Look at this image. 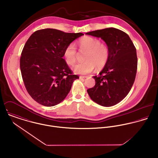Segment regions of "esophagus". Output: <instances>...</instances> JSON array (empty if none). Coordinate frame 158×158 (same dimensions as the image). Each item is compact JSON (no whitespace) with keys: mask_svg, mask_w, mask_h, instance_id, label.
Here are the masks:
<instances>
[{"mask_svg":"<svg viewBox=\"0 0 158 158\" xmlns=\"http://www.w3.org/2000/svg\"><path fill=\"white\" fill-rule=\"evenodd\" d=\"M87 77L86 76H83V75H80V79H83V78H86Z\"/></svg>","mask_w":158,"mask_h":158,"instance_id":"obj_1","label":"esophagus"}]
</instances>
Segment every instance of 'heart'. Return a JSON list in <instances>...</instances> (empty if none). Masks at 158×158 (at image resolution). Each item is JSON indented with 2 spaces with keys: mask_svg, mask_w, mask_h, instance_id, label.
I'll use <instances>...</instances> for the list:
<instances>
[{
  "mask_svg": "<svg viewBox=\"0 0 158 158\" xmlns=\"http://www.w3.org/2000/svg\"><path fill=\"white\" fill-rule=\"evenodd\" d=\"M80 52H86L84 56V62L78 63L73 67L74 72L78 74H88L94 69H100L107 64L110 58L108 46L102 43L101 41L95 37L84 36L77 43ZM77 50L75 45L70 43L64 51V56L66 63L73 65L77 58Z\"/></svg>",
  "mask_w": 158,
  "mask_h": 158,
  "instance_id": "b5f03b06",
  "label": "heart"
}]
</instances>
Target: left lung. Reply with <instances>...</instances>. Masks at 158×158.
Returning <instances> with one entry per match:
<instances>
[{"label":"left lung","instance_id":"left-lung-1","mask_svg":"<svg viewBox=\"0 0 158 158\" xmlns=\"http://www.w3.org/2000/svg\"><path fill=\"white\" fill-rule=\"evenodd\" d=\"M101 38L110 49V58L98 76H94L95 86L87 90L90 98L103 106H111L129 93L135 80L137 67L136 48L124 31L107 28L88 32Z\"/></svg>","mask_w":158,"mask_h":158}]
</instances>
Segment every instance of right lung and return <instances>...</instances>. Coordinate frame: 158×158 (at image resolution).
Segmentation results:
<instances>
[{
  "mask_svg": "<svg viewBox=\"0 0 158 158\" xmlns=\"http://www.w3.org/2000/svg\"><path fill=\"white\" fill-rule=\"evenodd\" d=\"M81 33H66L53 28L35 31L27 41L20 58L25 87L31 98L45 106L61 102L71 89L74 75L64 56L66 47Z\"/></svg>",
  "mask_w": 158,
  "mask_h": 158,
  "instance_id": "add662e5",
  "label": "right lung"
}]
</instances>
